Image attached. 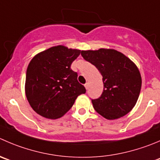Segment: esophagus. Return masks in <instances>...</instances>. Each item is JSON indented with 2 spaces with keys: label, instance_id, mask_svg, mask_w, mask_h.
<instances>
[{
  "label": "esophagus",
  "instance_id": "34e87169",
  "mask_svg": "<svg viewBox=\"0 0 160 160\" xmlns=\"http://www.w3.org/2000/svg\"><path fill=\"white\" fill-rule=\"evenodd\" d=\"M84 87H85V88H86V89L88 90V83H85V84H84Z\"/></svg>",
  "mask_w": 160,
  "mask_h": 160
}]
</instances>
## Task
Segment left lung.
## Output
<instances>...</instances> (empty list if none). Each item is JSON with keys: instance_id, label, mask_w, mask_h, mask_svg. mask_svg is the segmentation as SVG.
<instances>
[{"instance_id": "8db88e82", "label": "left lung", "mask_w": 160, "mask_h": 160, "mask_svg": "<svg viewBox=\"0 0 160 160\" xmlns=\"http://www.w3.org/2000/svg\"><path fill=\"white\" fill-rule=\"evenodd\" d=\"M81 55L102 76L103 92L98 98L91 100L95 111L107 119H118L131 112L142 88V77L136 65L114 49L82 51Z\"/></svg>"}]
</instances>
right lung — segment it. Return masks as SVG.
Here are the masks:
<instances>
[{
	"label": "right lung",
	"instance_id": "right-lung-1",
	"mask_svg": "<svg viewBox=\"0 0 160 160\" xmlns=\"http://www.w3.org/2000/svg\"><path fill=\"white\" fill-rule=\"evenodd\" d=\"M80 51L62 45L52 47L32 58L27 67L25 91L29 105L48 119L66 114L80 94L86 93L71 69Z\"/></svg>",
	"mask_w": 160,
	"mask_h": 160
}]
</instances>
